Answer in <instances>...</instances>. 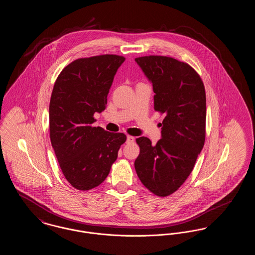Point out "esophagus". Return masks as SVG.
Segmentation results:
<instances>
[{"mask_svg":"<svg viewBox=\"0 0 255 255\" xmlns=\"http://www.w3.org/2000/svg\"><path fill=\"white\" fill-rule=\"evenodd\" d=\"M133 141H134V137L133 136L127 135V138H126V142L127 143H131V142H133Z\"/></svg>","mask_w":255,"mask_h":255,"instance_id":"obj_1","label":"esophagus"}]
</instances>
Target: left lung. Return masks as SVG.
Segmentation results:
<instances>
[{"label":"left lung","instance_id":"left-lung-1","mask_svg":"<svg viewBox=\"0 0 255 255\" xmlns=\"http://www.w3.org/2000/svg\"><path fill=\"white\" fill-rule=\"evenodd\" d=\"M134 61L153 85L154 109L165 116L156 145L146 136L136 138L140 152L134 168L147 189L166 197L188 178L205 144V86L191 66L172 57L150 55Z\"/></svg>","mask_w":255,"mask_h":255}]
</instances>
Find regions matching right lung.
I'll return each mask as SVG.
<instances>
[{
  "instance_id": "obj_1",
  "label": "right lung",
  "mask_w": 255,
  "mask_h": 255,
  "mask_svg": "<svg viewBox=\"0 0 255 255\" xmlns=\"http://www.w3.org/2000/svg\"><path fill=\"white\" fill-rule=\"evenodd\" d=\"M123 56L104 54L73 61L63 69L49 102V136L66 180L78 190L98 186L109 175L126 140L123 133L93 127Z\"/></svg>"
}]
</instances>
